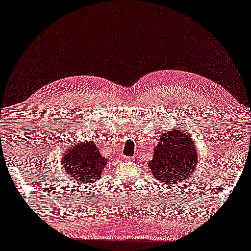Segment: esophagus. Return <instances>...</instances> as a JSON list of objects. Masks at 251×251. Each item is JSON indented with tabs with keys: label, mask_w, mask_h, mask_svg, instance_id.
<instances>
[{
	"label": "esophagus",
	"mask_w": 251,
	"mask_h": 251,
	"mask_svg": "<svg viewBox=\"0 0 251 251\" xmlns=\"http://www.w3.org/2000/svg\"><path fill=\"white\" fill-rule=\"evenodd\" d=\"M123 159H124V160H132V158H130V157H125V156L123 157Z\"/></svg>",
	"instance_id": "34e87169"
}]
</instances>
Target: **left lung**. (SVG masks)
I'll return each mask as SVG.
<instances>
[{
    "mask_svg": "<svg viewBox=\"0 0 251 251\" xmlns=\"http://www.w3.org/2000/svg\"><path fill=\"white\" fill-rule=\"evenodd\" d=\"M198 154L194 137L187 129L174 127L165 131L153 150L149 168L154 178L166 185L187 180L197 167Z\"/></svg>",
    "mask_w": 251,
    "mask_h": 251,
    "instance_id": "obj_1",
    "label": "left lung"
}]
</instances>
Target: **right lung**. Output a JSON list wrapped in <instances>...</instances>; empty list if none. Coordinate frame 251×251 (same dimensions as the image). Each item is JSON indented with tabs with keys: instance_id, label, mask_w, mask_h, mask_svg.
<instances>
[{
	"instance_id": "right-lung-1",
	"label": "right lung",
	"mask_w": 251,
	"mask_h": 251,
	"mask_svg": "<svg viewBox=\"0 0 251 251\" xmlns=\"http://www.w3.org/2000/svg\"><path fill=\"white\" fill-rule=\"evenodd\" d=\"M62 168L72 180L79 183H92L101 178L108 163L93 141L77 143L68 146L62 154Z\"/></svg>"
}]
</instances>
